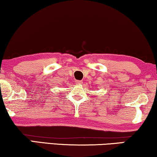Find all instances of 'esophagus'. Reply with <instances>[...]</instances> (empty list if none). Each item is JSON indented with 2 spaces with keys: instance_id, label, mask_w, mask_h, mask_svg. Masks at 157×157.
Listing matches in <instances>:
<instances>
[{
  "instance_id": "obj_1",
  "label": "esophagus",
  "mask_w": 157,
  "mask_h": 157,
  "mask_svg": "<svg viewBox=\"0 0 157 157\" xmlns=\"http://www.w3.org/2000/svg\"><path fill=\"white\" fill-rule=\"evenodd\" d=\"M82 81H79V80H76V84H81L82 83Z\"/></svg>"
}]
</instances>
